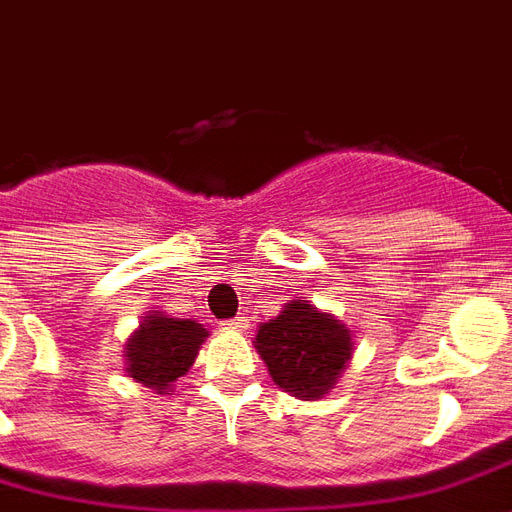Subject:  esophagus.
<instances>
[{
  "label": "esophagus",
  "instance_id": "34e87169",
  "mask_svg": "<svg viewBox=\"0 0 512 512\" xmlns=\"http://www.w3.org/2000/svg\"><path fill=\"white\" fill-rule=\"evenodd\" d=\"M248 326V318L245 315H237L232 321H226V329H245Z\"/></svg>",
  "mask_w": 512,
  "mask_h": 512
}]
</instances>
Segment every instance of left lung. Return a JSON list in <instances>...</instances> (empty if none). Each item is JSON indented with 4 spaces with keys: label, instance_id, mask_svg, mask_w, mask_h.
<instances>
[{
    "label": "left lung",
    "instance_id": "8db88e82",
    "mask_svg": "<svg viewBox=\"0 0 512 512\" xmlns=\"http://www.w3.org/2000/svg\"><path fill=\"white\" fill-rule=\"evenodd\" d=\"M253 348L275 386L299 399H321L348 367L353 340L343 321L321 313L305 297H294L259 326Z\"/></svg>",
    "mask_w": 512,
    "mask_h": 512
}]
</instances>
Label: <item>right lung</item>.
<instances>
[{"instance_id": "right-lung-1", "label": "right lung", "mask_w": 512, "mask_h": 512, "mask_svg": "<svg viewBox=\"0 0 512 512\" xmlns=\"http://www.w3.org/2000/svg\"><path fill=\"white\" fill-rule=\"evenodd\" d=\"M205 340L207 329L197 321L169 318L153 310L126 340V375L151 388L153 394H167L172 383L191 370Z\"/></svg>"}]
</instances>
